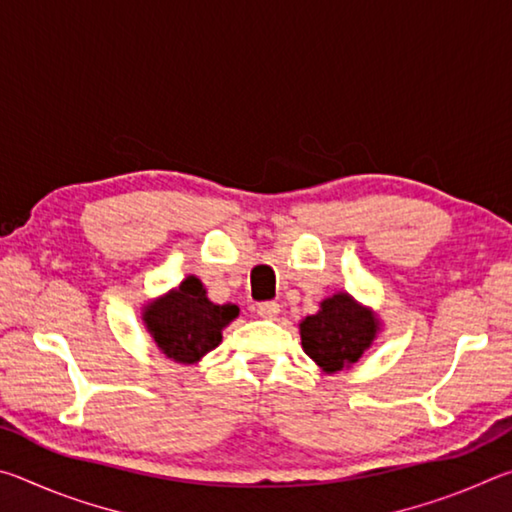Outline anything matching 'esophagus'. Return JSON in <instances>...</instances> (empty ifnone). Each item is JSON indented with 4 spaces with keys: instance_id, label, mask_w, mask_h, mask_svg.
<instances>
[{
    "instance_id": "1",
    "label": "esophagus",
    "mask_w": 512,
    "mask_h": 512,
    "mask_svg": "<svg viewBox=\"0 0 512 512\" xmlns=\"http://www.w3.org/2000/svg\"><path fill=\"white\" fill-rule=\"evenodd\" d=\"M257 314L266 318V320H273L277 318V314H280V305H277L275 300H266V302H259L257 305Z\"/></svg>"
}]
</instances>
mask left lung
Wrapping results in <instances>:
<instances>
[{"label": "left lung", "instance_id": "obj_1", "mask_svg": "<svg viewBox=\"0 0 512 512\" xmlns=\"http://www.w3.org/2000/svg\"><path fill=\"white\" fill-rule=\"evenodd\" d=\"M377 332V318L357 305L348 293L320 302V311L300 323L302 350L320 368L336 372L357 363L363 350L370 348Z\"/></svg>", "mask_w": 512, "mask_h": 512}]
</instances>
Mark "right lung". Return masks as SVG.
<instances>
[{"instance_id":"add662e5","label":"right lung","mask_w":512,"mask_h":512,"mask_svg":"<svg viewBox=\"0 0 512 512\" xmlns=\"http://www.w3.org/2000/svg\"><path fill=\"white\" fill-rule=\"evenodd\" d=\"M239 316L235 305H214L203 284L187 277L158 302L146 307L144 323L153 341L178 363H194L221 343V329Z\"/></svg>"}]
</instances>
